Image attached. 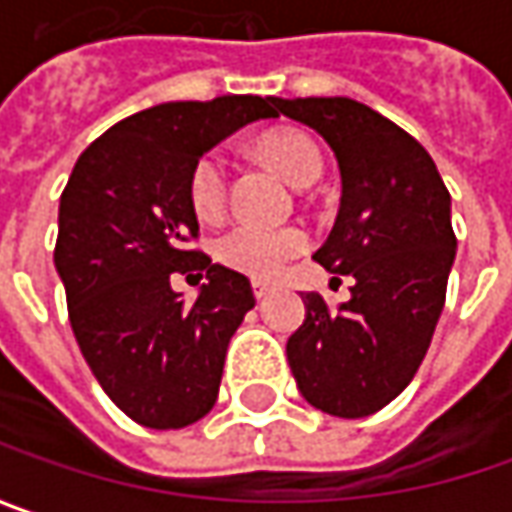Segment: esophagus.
Here are the masks:
<instances>
[{
    "mask_svg": "<svg viewBox=\"0 0 512 512\" xmlns=\"http://www.w3.org/2000/svg\"><path fill=\"white\" fill-rule=\"evenodd\" d=\"M252 289H255L257 300H263V298H269V295H272V286H269V283H263V280H255V283H252Z\"/></svg>",
    "mask_w": 512,
    "mask_h": 512,
    "instance_id": "34e87169",
    "label": "esophagus"
}]
</instances>
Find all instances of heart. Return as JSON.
Returning a JSON list of instances; mask_svg holds the SVG:
<instances>
[{"label":"heart","instance_id":"obj_1","mask_svg":"<svg viewBox=\"0 0 512 512\" xmlns=\"http://www.w3.org/2000/svg\"><path fill=\"white\" fill-rule=\"evenodd\" d=\"M257 151L278 168L292 186H309L318 180L323 157L318 143L292 125L272 128L260 134ZM189 206L200 220L212 223L226 212L229 194V168L220 151H203L189 168ZM309 246V234L298 226H260V223H234L232 229L214 240V255L223 266L252 278H275L280 269Z\"/></svg>","mask_w":512,"mask_h":512}]
</instances>
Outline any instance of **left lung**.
I'll list each match as a JSON object with an SVG mask.
<instances>
[{"instance_id": "left-lung-1", "label": "left lung", "mask_w": 512, "mask_h": 512, "mask_svg": "<svg viewBox=\"0 0 512 512\" xmlns=\"http://www.w3.org/2000/svg\"><path fill=\"white\" fill-rule=\"evenodd\" d=\"M335 151L341 209L315 260L355 280L329 306L306 292V321L286 341L300 395L338 418L384 410L418 372L456 260L450 191L427 148L349 97L275 100Z\"/></svg>"}]
</instances>
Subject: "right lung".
<instances>
[{
	"label": "right lung",
	"mask_w": 512,
	"mask_h": 512,
	"mask_svg": "<svg viewBox=\"0 0 512 512\" xmlns=\"http://www.w3.org/2000/svg\"><path fill=\"white\" fill-rule=\"evenodd\" d=\"M275 97L163 102L111 125L79 154L59 197L54 263L82 358L120 410L180 430L212 410L226 349L255 306L246 275L194 243L189 168L240 125L278 117ZM207 275L197 301L171 274Z\"/></svg>",
	"instance_id": "add662e5"
}]
</instances>
